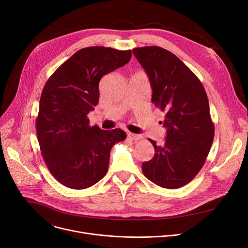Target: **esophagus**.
Instances as JSON below:
<instances>
[{
	"label": "esophagus",
	"instance_id": "esophagus-1",
	"mask_svg": "<svg viewBox=\"0 0 248 248\" xmlns=\"http://www.w3.org/2000/svg\"><path fill=\"white\" fill-rule=\"evenodd\" d=\"M127 138L130 140H139L141 139V136L140 135H135V134H131V133H127Z\"/></svg>",
	"mask_w": 248,
	"mask_h": 248
}]
</instances>
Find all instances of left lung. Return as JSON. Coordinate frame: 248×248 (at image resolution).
Returning a JSON list of instances; mask_svg holds the SVG:
<instances>
[{"mask_svg":"<svg viewBox=\"0 0 248 248\" xmlns=\"http://www.w3.org/2000/svg\"><path fill=\"white\" fill-rule=\"evenodd\" d=\"M133 53L150 78L152 102L166 113V142L156 145L148 139L155 155L142 163V172L160 187L179 188L200 172L213 141L214 124L205 90L200 78L168 49L151 46L136 47Z\"/></svg>","mask_w":248,"mask_h":248,"instance_id":"left-lung-1","label":"left lung"}]
</instances>
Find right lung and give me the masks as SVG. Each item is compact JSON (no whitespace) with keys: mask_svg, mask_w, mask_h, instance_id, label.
Returning <instances> with one entry per match:
<instances>
[{"mask_svg":"<svg viewBox=\"0 0 248 248\" xmlns=\"http://www.w3.org/2000/svg\"><path fill=\"white\" fill-rule=\"evenodd\" d=\"M131 51L80 48L56 70L43 89L36 120L46 168L62 186L85 189L107 173L110 150L126 135L121 128L91 126L88 113L100 98L101 78L129 62Z\"/></svg>","mask_w":248,"mask_h":248,"instance_id":"add662e5","label":"right lung"}]
</instances>
